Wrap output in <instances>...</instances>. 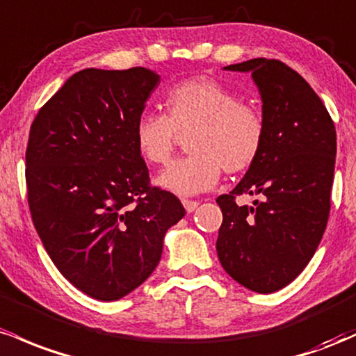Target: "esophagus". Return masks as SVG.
Here are the masks:
<instances>
[{
	"instance_id": "obj_1",
	"label": "esophagus",
	"mask_w": 356,
	"mask_h": 356,
	"mask_svg": "<svg viewBox=\"0 0 356 356\" xmlns=\"http://www.w3.org/2000/svg\"><path fill=\"white\" fill-rule=\"evenodd\" d=\"M183 207H185V210L188 211V213H191V211H195V209L198 207V202L197 200H181Z\"/></svg>"
}]
</instances>
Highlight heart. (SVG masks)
<instances>
[{
    "label": "heart",
    "instance_id": "obj_1",
    "mask_svg": "<svg viewBox=\"0 0 356 356\" xmlns=\"http://www.w3.org/2000/svg\"><path fill=\"white\" fill-rule=\"evenodd\" d=\"M165 115L145 113L134 124V143L147 165L163 166L177 146V134L188 133V156L163 171L158 185L183 197L213 188L222 170L238 175L261 156L266 122L250 104L222 82L209 77L188 79L165 94Z\"/></svg>",
    "mask_w": 356,
    "mask_h": 356
}]
</instances>
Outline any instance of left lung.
<instances>
[{
    "label": "left lung",
    "mask_w": 356,
    "mask_h": 356,
    "mask_svg": "<svg viewBox=\"0 0 356 356\" xmlns=\"http://www.w3.org/2000/svg\"><path fill=\"white\" fill-rule=\"evenodd\" d=\"M225 69L252 72L266 141L241 183L217 198L223 215L217 254L238 284L269 294L302 273L325 234L337 131L316 92L286 63L252 58ZM241 194L258 200L252 207L238 206Z\"/></svg>",
    "instance_id": "left-lung-1"
}]
</instances>
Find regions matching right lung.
<instances>
[{"instance_id":"obj_1","label":"right lung","mask_w":356,"mask_h":356,"mask_svg":"<svg viewBox=\"0 0 356 356\" xmlns=\"http://www.w3.org/2000/svg\"><path fill=\"white\" fill-rule=\"evenodd\" d=\"M159 75L86 69L74 74L30 127L26 190L31 220L65 279L101 301L149 277L163 238L185 217L181 202L151 186L134 124Z\"/></svg>"}]
</instances>
